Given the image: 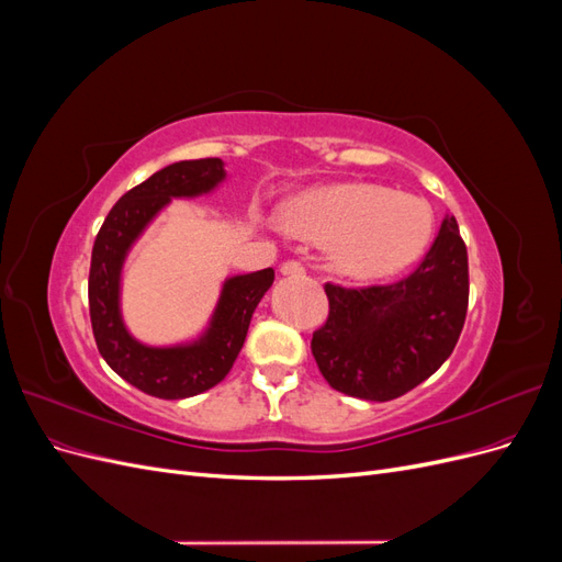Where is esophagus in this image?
<instances>
[{
	"instance_id": "esophagus-1",
	"label": "esophagus",
	"mask_w": 562,
	"mask_h": 562,
	"mask_svg": "<svg viewBox=\"0 0 562 562\" xmlns=\"http://www.w3.org/2000/svg\"><path fill=\"white\" fill-rule=\"evenodd\" d=\"M304 271H307V267H304L300 260H285L281 265V274L285 277H302Z\"/></svg>"
}]
</instances>
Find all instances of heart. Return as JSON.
Segmentation results:
<instances>
[{"instance_id": "obj_1", "label": "heart", "mask_w": 562, "mask_h": 562, "mask_svg": "<svg viewBox=\"0 0 562 562\" xmlns=\"http://www.w3.org/2000/svg\"><path fill=\"white\" fill-rule=\"evenodd\" d=\"M288 223L316 244H337V267L353 279L394 274L422 252L431 217L415 196L378 184H335L300 196Z\"/></svg>"}]
</instances>
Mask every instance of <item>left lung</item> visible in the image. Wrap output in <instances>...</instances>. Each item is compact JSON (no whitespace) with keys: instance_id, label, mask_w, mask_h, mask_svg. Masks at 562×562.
<instances>
[{"instance_id":"8db88e82","label":"left lung","mask_w":562,"mask_h":562,"mask_svg":"<svg viewBox=\"0 0 562 562\" xmlns=\"http://www.w3.org/2000/svg\"><path fill=\"white\" fill-rule=\"evenodd\" d=\"M328 318L314 330L321 375L347 396L394 401L446 363L469 310V255L448 215L419 265L396 281L326 283Z\"/></svg>"}]
</instances>
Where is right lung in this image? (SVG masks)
Masks as SVG:
<instances>
[{
    "mask_svg": "<svg viewBox=\"0 0 562 562\" xmlns=\"http://www.w3.org/2000/svg\"><path fill=\"white\" fill-rule=\"evenodd\" d=\"M223 178V161L215 157L166 166L114 203L93 241L89 314L98 351L119 378L149 396L176 401L223 382L246 342L255 307L274 283V269L229 279L211 330L192 347L151 349L135 342L124 328L119 316V271L128 246L171 196L203 194Z\"/></svg>",
    "mask_w": 562,
    "mask_h": 562,
    "instance_id": "add662e5",
    "label": "right lung"
}]
</instances>
